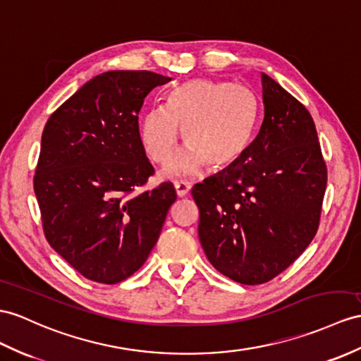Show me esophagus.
Here are the masks:
<instances>
[{
    "instance_id": "1",
    "label": "esophagus",
    "mask_w": 361,
    "mask_h": 361,
    "mask_svg": "<svg viewBox=\"0 0 361 361\" xmlns=\"http://www.w3.org/2000/svg\"><path fill=\"white\" fill-rule=\"evenodd\" d=\"M174 188H176V192H178V196L182 197V196H185L187 192L191 190V183L187 182V180H176Z\"/></svg>"
}]
</instances>
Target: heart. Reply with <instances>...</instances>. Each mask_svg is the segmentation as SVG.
I'll list each match as a JSON object with an SVG mask.
<instances>
[{
	"label": "heart",
	"instance_id": "heart-1",
	"mask_svg": "<svg viewBox=\"0 0 361 361\" xmlns=\"http://www.w3.org/2000/svg\"><path fill=\"white\" fill-rule=\"evenodd\" d=\"M257 104L254 94L240 84L191 79L166 96L164 107H153L140 119V142L153 164L166 165L182 137L188 144L173 170L195 173L208 162L225 166L248 147Z\"/></svg>",
	"mask_w": 361,
	"mask_h": 361
}]
</instances>
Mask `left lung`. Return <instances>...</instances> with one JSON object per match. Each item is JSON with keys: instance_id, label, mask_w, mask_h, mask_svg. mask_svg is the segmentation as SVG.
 Listing matches in <instances>:
<instances>
[{"instance_id": "1", "label": "left lung", "mask_w": 361, "mask_h": 361, "mask_svg": "<svg viewBox=\"0 0 361 361\" xmlns=\"http://www.w3.org/2000/svg\"><path fill=\"white\" fill-rule=\"evenodd\" d=\"M256 139L224 171L191 190L211 265L242 285L277 277L319 230L328 171L310 111L262 73Z\"/></svg>"}]
</instances>
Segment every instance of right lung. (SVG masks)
<instances>
[{
    "instance_id": "obj_1",
    "label": "right lung",
    "mask_w": 361,
    "mask_h": 361,
    "mask_svg": "<svg viewBox=\"0 0 361 361\" xmlns=\"http://www.w3.org/2000/svg\"><path fill=\"white\" fill-rule=\"evenodd\" d=\"M171 78L147 70L94 76L51 113L33 188L44 235L68 265L114 285L144 265L176 200L171 182L142 190L154 174L140 142L147 94Z\"/></svg>"
}]
</instances>
